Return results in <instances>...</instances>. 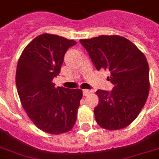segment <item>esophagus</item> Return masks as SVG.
I'll return each instance as SVG.
<instances>
[{
    "label": "esophagus",
    "mask_w": 159,
    "mask_h": 159,
    "mask_svg": "<svg viewBox=\"0 0 159 159\" xmlns=\"http://www.w3.org/2000/svg\"><path fill=\"white\" fill-rule=\"evenodd\" d=\"M90 93H91V91H89V90H83V94H84V96H87Z\"/></svg>",
    "instance_id": "esophagus-1"
}]
</instances>
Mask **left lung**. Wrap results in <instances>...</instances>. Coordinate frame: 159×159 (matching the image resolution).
<instances>
[{"mask_svg":"<svg viewBox=\"0 0 159 159\" xmlns=\"http://www.w3.org/2000/svg\"><path fill=\"white\" fill-rule=\"evenodd\" d=\"M93 64L110 72L112 91L98 90L99 102L94 110L100 127L119 130L136 118L149 94V65L146 57L132 42L119 35L80 39Z\"/></svg>","mask_w":159,"mask_h":159,"instance_id":"left-lung-1","label":"left lung"}]
</instances>
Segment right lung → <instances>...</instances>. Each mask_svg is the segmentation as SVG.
Listing matches in <instances>:
<instances>
[{"label":"right lung","instance_id":"obj_1","mask_svg":"<svg viewBox=\"0 0 159 159\" xmlns=\"http://www.w3.org/2000/svg\"><path fill=\"white\" fill-rule=\"evenodd\" d=\"M74 40L56 34L37 36L19 59L16 84L22 106L39 129L52 135L69 132L76 121L80 89L55 87L66 51Z\"/></svg>","mask_w":159,"mask_h":159}]
</instances>
